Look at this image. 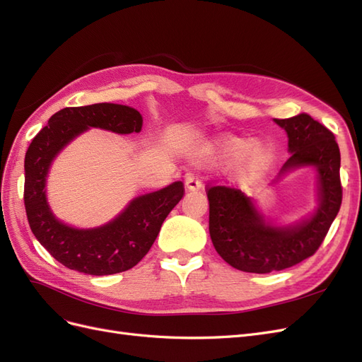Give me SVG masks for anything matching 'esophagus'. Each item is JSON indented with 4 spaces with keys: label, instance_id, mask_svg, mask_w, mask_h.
Segmentation results:
<instances>
[{
    "label": "esophagus",
    "instance_id": "1",
    "mask_svg": "<svg viewBox=\"0 0 362 362\" xmlns=\"http://www.w3.org/2000/svg\"><path fill=\"white\" fill-rule=\"evenodd\" d=\"M184 184H185V189L190 190V192L199 190V189L202 187V181H201L198 177H194V175H192V173H187V175H185Z\"/></svg>",
    "mask_w": 362,
    "mask_h": 362
}]
</instances>
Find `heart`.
<instances>
[{
    "label": "heart",
    "instance_id": "obj_1",
    "mask_svg": "<svg viewBox=\"0 0 362 362\" xmlns=\"http://www.w3.org/2000/svg\"><path fill=\"white\" fill-rule=\"evenodd\" d=\"M217 152L222 157H237L234 164V172L245 175L250 172L261 170L266 168L272 160V151L264 141L254 140L246 144L245 139H226L217 144Z\"/></svg>",
    "mask_w": 362,
    "mask_h": 362
}]
</instances>
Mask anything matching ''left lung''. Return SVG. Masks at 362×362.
I'll list each match as a JSON object with an SVG mask.
<instances>
[{"label": "left lung", "instance_id": "8db88e82", "mask_svg": "<svg viewBox=\"0 0 362 362\" xmlns=\"http://www.w3.org/2000/svg\"><path fill=\"white\" fill-rule=\"evenodd\" d=\"M287 133L290 158L272 181L276 184L298 169L315 170L317 206L299 221L281 223L266 218L261 208L238 189H208L210 237L229 266L249 273L288 269L311 257L339 211V149L334 134L310 115L273 119Z\"/></svg>", "mask_w": 362, "mask_h": 362}]
</instances>
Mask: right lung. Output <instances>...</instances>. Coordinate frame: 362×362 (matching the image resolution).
Listing matches in <instances>:
<instances>
[{
    "label": "right lung",
    "mask_w": 362,
    "mask_h": 362,
    "mask_svg": "<svg viewBox=\"0 0 362 362\" xmlns=\"http://www.w3.org/2000/svg\"><path fill=\"white\" fill-rule=\"evenodd\" d=\"M144 117L133 107L100 103L68 107L52 115L33 139L25 154L24 202L31 233L63 266L87 275L104 276L134 267L154 245L164 218L177 205L184 187H168L136 196L110 222L95 228H75L52 213L47 180L52 161L72 140L90 128L116 134L140 133Z\"/></svg>",
    "instance_id": "1"
}]
</instances>
